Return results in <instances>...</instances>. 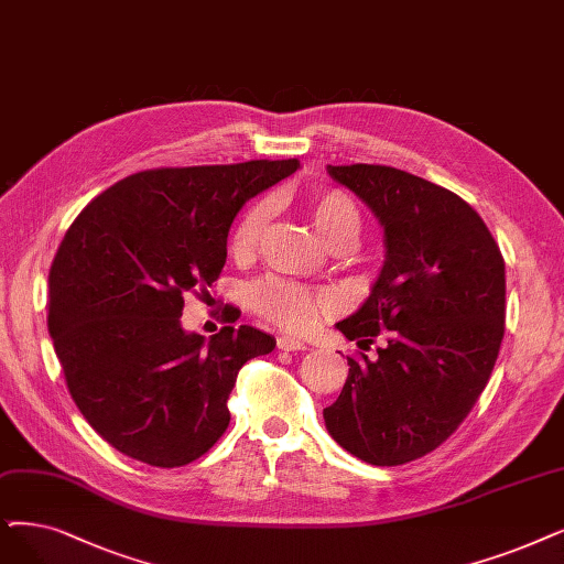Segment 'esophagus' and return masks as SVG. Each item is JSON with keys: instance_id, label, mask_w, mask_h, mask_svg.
I'll return each mask as SVG.
<instances>
[{"instance_id": "34e87169", "label": "esophagus", "mask_w": 564, "mask_h": 564, "mask_svg": "<svg viewBox=\"0 0 564 564\" xmlns=\"http://www.w3.org/2000/svg\"><path fill=\"white\" fill-rule=\"evenodd\" d=\"M278 349H282V351H305L307 345H305L303 340H299V337L280 335V337H278Z\"/></svg>"}]
</instances>
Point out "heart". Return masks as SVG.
<instances>
[{
    "instance_id": "obj_1",
    "label": "heart",
    "mask_w": 564,
    "mask_h": 564,
    "mask_svg": "<svg viewBox=\"0 0 564 564\" xmlns=\"http://www.w3.org/2000/svg\"><path fill=\"white\" fill-rule=\"evenodd\" d=\"M305 210L322 240L343 252L360 234V213L354 200L340 189H314L305 198ZM270 217V206L259 200L238 219L229 238V252L236 261H247L259 252ZM250 303L263 319L284 330H307L319 314L333 307V296L322 289H310L282 278H265L250 291Z\"/></svg>"
}]
</instances>
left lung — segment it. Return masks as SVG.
<instances>
[{
  "label": "left lung",
  "mask_w": 564,
  "mask_h": 564,
  "mask_svg": "<svg viewBox=\"0 0 564 564\" xmlns=\"http://www.w3.org/2000/svg\"><path fill=\"white\" fill-rule=\"evenodd\" d=\"M375 213L387 261L368 301L335 326L370 360L347 356L330 437L379 467L416 460L456 433L486 389L505 337V259L467 200L381 164L328 166Z\"/></svg>",
  "instance_id": "obj_1"
}]
</instances>
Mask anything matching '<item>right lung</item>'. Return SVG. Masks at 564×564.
<instances>
[{
    "mask_svg": "<svg viewBox=\"0 0 564 564\" xmlns=\"http://www.w3.org/2000/svg\"><path fill=\"white\" fill-rule=\"evenodd\" d=\"M301 166L252 160L133 173L74 219L53 259L48 330L87 423L120 454L183 467L229 427L238 370L275 340L224 326L210 340L180 324L227 263L238 210Z\"/></svg>",
    "mask_w": 564,
    "mask_h": 564,
    "instance_id": "obj_1",
    "label": "right lung"
}]
</instances>
